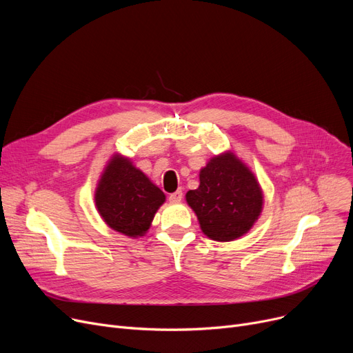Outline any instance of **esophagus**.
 Returning a JSON list of instances; mask_svg holds the SVG:
<instances>
[{"label":"esophagus","mask_w":353,"mask_h":353,"mask_svg":"<svg viewBox=\"0 0 353 353\" xmlns=\"http://www.w3.org/2000/svg\"><path fill=\"white\" fill-rule=\"evenodd\" d=\"M181 197H183V192H181V190H177V192L169 194V200H170L172 203H179V201H181Z\"/></svg>","instance_id":"esophagus-1"}]
</instances>
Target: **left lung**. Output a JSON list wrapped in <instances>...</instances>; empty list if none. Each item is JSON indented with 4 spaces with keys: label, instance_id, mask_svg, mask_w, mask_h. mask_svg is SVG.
I'll list each match as a JSON object with an SVG mask.
<instances>
[{
    "label": "left lung",
    "instance_id": "1",
    "mask_svg": "<svg viewBox=\"0 0 353 353\" xmlns=\"http://www.w3.org/2000/svg\"><path fill=\"white\" fill-rule=\"evenodd\" d=\"M200 229L217 242H230L248 233L263 206L261 186L233 153L210 159L200 170V186L186 194Z\"/></svg>",
    "mask_w": 353,
    "mask_h": 353
}]
</instances>
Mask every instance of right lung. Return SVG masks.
Returning <instances> with one entry per match:
<instances>
[{
	"label": "right lung",
	"mask_w": 353,
	"mask_h": 353,
	"mask_svg": "<svg viewBox=\"0 0 353 353\" xmlns=\"http://www.w3.org/2000/svg\"><path fill=\"white\" fill-rule=\"evenodd\" d=\"M94 199L100 216L111 229L137 237L150 228L165 196L132 161L114 154L101 174Z\"/></svg>",
	"instance_id": "add662e5"
}]
</instances>
